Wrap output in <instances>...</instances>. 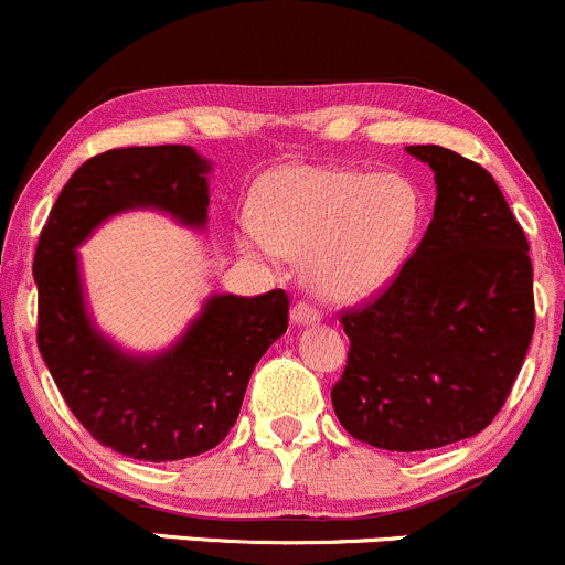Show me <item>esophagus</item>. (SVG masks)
Masks as SVG:
<instances>
[{"mask_svg":"<svg viewBox=\"0 0 565 565\" xmlns=\"http://www.w3.org/2000/svg\"><path fill=\"white\" fill-rule=\"evenodd\" d=\"M319 319H322V313H319L317 306H311V302H306V300L295 302V308H292L295 324H317Z\"/></svg>","mask_w":565,"mask_h":565,"instance_id":"esophagus-1","label":"esophagus"}]
</instances>
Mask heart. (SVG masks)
<instances>
[{"label": "heart", "instance_id": "1", "mask_svg": "<svg viewBox=\"0 0 565 565\" xmlns=\"http://www.w3.org/2000/svg\"><path fill=\"white\" fill-rule=\"evenodd\" d=\"M423 224V194L401 173L289 164L259 183L241 246L302 257V278L328 302H360L397 276Z\"/></svg>", "mask_w": 565, "mask_h": 565}]
</instances>
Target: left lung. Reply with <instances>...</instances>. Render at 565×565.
<instances>
[{
  "mask_svg": "<svg viewBox=\"0 0 565 565\" xmlns=\"http://www.w3.org/2000/svg\"><path fill=\"white\" fill-rule=\"evenodd\" d=\"M406 151L436 178L433 218L395 281L341 317L352 347L330 395L358 441L425 452L492 423L536 319L525 233L492 175L441 146Z\"/></svg>",
  "mask_w": 565,
  "mask_h": 565,
  "instance_id": "1",
  "label": "left lung"
}]
</instances>
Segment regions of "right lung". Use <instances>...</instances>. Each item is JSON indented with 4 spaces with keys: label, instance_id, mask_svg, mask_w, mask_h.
I'll return each instance as SVG.
<instances>
[{
    "label": "right lung",
    "instance_id": "1",
    "mask_svg": "<svg viewBox=\"0 0 565 565\" xmlns=\"http://www.w3.org/2000/svg\"><path fill=\"white\" fill-rule=\"evenodd\" d=\"M211 162L192 146L113 148L75 170L51 207L38 252V347L78 423L135 460L168 462L224 441L254 365L287 332L284 289L211 295L173 347L124 352L88 313L78 246L118 213L151 207L205 230Z\"/></svg>",
    "mask_w": 565,
    "mask_h": 565
}]
</instances>
